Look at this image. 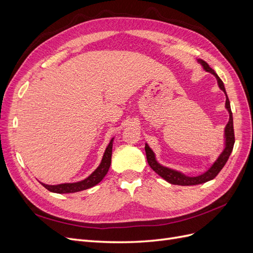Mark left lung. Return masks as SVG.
<instances>
[{
    "label": "left lung",
    "instance_id": "obj_1",
    "mask_svg": "<svg viewBox=\"0 0 253 253\" xmlns=\"http://www.w3.org/2000/svg\"><path fill=\"white\" fill-rule=\"evenodd\" d=\"M197 62L203 66V68L206 72L212 74L214 77L216 78L218 87L223 90L226 95L225 108L229 113V121L224 129V149L220 152V154L217 156V158L214 160V162L210 166H208L206 171H204L202 174L196 175V176H188L180 171L171 169V168H169V167H166V166H163L162 164H159L157 158H156L155 153L153 152V150L150 148V145L145 142L144 150H145V154H147V159H148V163H149L150 167L152 168L153 171L156 172L160 176V177H163L166 181H168L169 183H172V185L195 186V185H201V183H204V182H207L209 180H212L213 178H215V176L219 173V171L223 169L224 166L226 165L227 160L233 150V145H234L232 112H231V108H230V101H229V98L227 96L224 83L220 80L217 74L208 65V63H206L205 61L202 59H197Z\"/></svg>",
    "mask_w": 253,
    "mask_h": 253
}]
</instances>
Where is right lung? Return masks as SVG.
Instances as JSON below:
<instances>
[{"mask_svg":"<svg viewBox=\"0 0 253 253\" xmlns=\"http://www.w3.org/2000/svg\"><path fill=\"white\" fill-rule=\"evenodd\" d=\"M114 139L115 137H113L109 145L106 147L103 153L100 165H99L97 169L89 176H87L86 178H84L77 182H65V183H59V185H47V183L40 181L42 183V186L46 188L48 191H50V192L64 194V193H76V192H79V191L86 190L98 185V183L104 178V176L108 174L111 167Z\"/></svg>","mask_w":253,"mask_h":253,"instance_id":"add662e5","label":"right lung"}]
</instances>
